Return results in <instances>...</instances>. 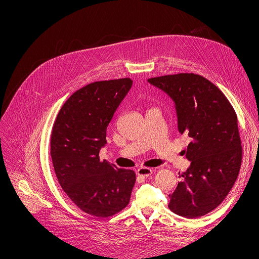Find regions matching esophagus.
<instances>
[{"label":"esophagus","mask_w":259,"mask_h":259,"mask_svg":"<svg viewBox=\"0 0 259 259\" xmlns=\"http://www.w3.org/2000/svg\"><path fill=\"white\" fill-rule=\"evenodd\" d=\"M137 176L139 177H143V178H148L150 177L152 174H153V170L151 168H148V167H140L137 169L136 171Z\"/></svg>","instance_id":"1"}]
</instances>
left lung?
<instances>
[{
	"label": "left lung",
	"mask_w": 259,
	"mask_h": 259,
	"mask_svg": "<svg viewBox=\"0 0 259 259\" xmlns=\"http://www.w3.org/2000/svg\"><path fill=\"white\" fill-rule=\"evenodd\" d=\"M174 101L178 129L190 137L185 150L190 166L169 194L168 207L185 218L216 208L236 182L242 146L236 111L224 94L206 78L180 73L148 79Z\"/></svg>",
	"instance_id": "1"
}]
</instances>
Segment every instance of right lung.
I'll use <instances>...</instances> for the list:
<instances>
[{
	"label": "right lung",
	"mask_w": 259,
	"mask_h": 259,
	"mask_svg": "<svg viewBox=\"0 0 259 259\" xmlns=\"http://www.w3.org/2000/svg\"><path fill=\"white\" fill-rule=\"evenodd\" d=\"M132 82L120 78L79 89L64 103L54 124L51 155L58 181L81 210L98 218L125 208L135 184L133 170L99 158L107 143V126Z\"/></svg>",
	"instance_id": "1"
}]
</instances>
